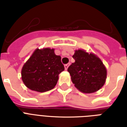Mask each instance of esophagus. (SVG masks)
<instances>
[{
    "label": "esophagus",
    "instance_id": "obj_1",
    "mask_svg": "<svg viewBox=\"0 0 127 127\" xmlns=\"http://www.w3.org/2000/svg\"><path fill=\"white\" fill-rule=\"evenodd\" d=\"M69 64H70V63H68V64H64V69H66V70L68 69V67H69Z\"/></svg>",
    "mask_w": 127,
    "mask_h": 127
}]
</instances>
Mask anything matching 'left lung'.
<instances>
[{"instance_id": "1", "label": "left lung", "mask_w": 127, "mask_h": 127, "mask_svg": "<svg viewBox=\"0 0 127 127\" xmlns=\"http://www.w3.org/2000/svg\"><path fill=\"white\" fill-rule=\"evenodd\" d=\"M72 63L67 71L71 76L75 86L82 93H92L98 91L104 85L107 71L102 61L95 54L85 51H75Z\"/></svg>"}]
</instances>
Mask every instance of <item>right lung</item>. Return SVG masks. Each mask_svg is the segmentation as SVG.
<instances>
[{
  "label": "right lung",
  "mask_w": 127,
  "mask_h": 127,
  "mask_svg": "<svg viewBox=\"0 0 127 127\" xmlns=\"http://www.w3.org/2000/svg\"><path fill=\"white\" fill-rule=\"evenodd\" d=\"M64 70L61 57L54 49H36L23 66L22 79L29 89L43 93L54 88Z\"/></svg>",
  "instance_id": "1"
}]
</instances>
